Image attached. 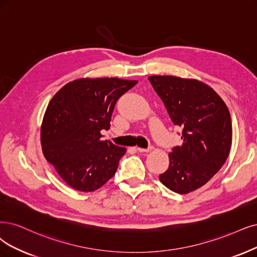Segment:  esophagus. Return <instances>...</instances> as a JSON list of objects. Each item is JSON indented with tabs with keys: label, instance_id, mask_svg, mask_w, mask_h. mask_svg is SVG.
<instances>
[{
	"label": "esophagus",
	"instance_id": "esophagus-1",
	"mask_svg": "<svg viewBox=\"0 0 257 257\" xmlns=\"http://www.w3.org/2000/svg\"><path fill=\"white\" fill-rule=\"evenodd\" d=\"M151 149H153V147H148V148H141V147H138L137 150L139 151V153H148V151H150Z\"/></svg>",
	"mask_w": 257,
	"mask_h": 257
}]
</instances>
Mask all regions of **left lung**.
<instances>
[{
  "mask_svg": "<svg viewBox=\"0 0 257 257\" xmlns=\"http://www.w3.org/2000/svg\"><path fill=\"white\" fill-rule=\"evenodd\" d=\"M170 118L182 128V145L169 154L160 181L177 194L203 186L224 164L232 144V122L224 101L211 87L175 76L148 78Z\"/></svg>",
  "mask_w": 257,
  "mask_h": 257,
  "instance_id": "1",
  "label": "left lung"
}]
</instances>
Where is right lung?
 <instances>
[{
  "instance_id": "add662e5",
  "label": "right lung",
  "mask_w": 257,
  "mask_h": 257,
  "mask_svg": "<svg viewBox=\"0 0 257 257\" xmlns=\"http://www.w3.org/2000/svg\"><path fill=\"white\" fill-rule=\"evenodd\" d=\"M138 83L118 78H81L66 83L46 108L41 145L47 162L71 187L94 192L110 180L126 148L101 140L117 99Z\"/></svg>"
}]
</instances>
